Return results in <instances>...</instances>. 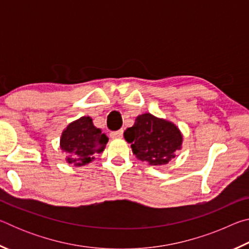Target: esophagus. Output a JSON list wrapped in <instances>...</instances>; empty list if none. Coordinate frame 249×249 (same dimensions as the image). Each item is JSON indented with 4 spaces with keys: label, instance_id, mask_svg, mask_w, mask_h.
Listing matches in <instances>:
<instances>
[{
    "label": "esophagus",
    "instance_id": "obj_1",
    "mask_svg": "<svg viewBox=\"0 0 249 249\" xmlns=\"http://www.w3.org/2000/svg\"><path fill=\"white\" fill-rule=\"evenodd\" d=\"M109 136L112 138H121L123 136V129H120V130H116V132H112L109 134Z\"/></svg>",
    "mask_w": 249,
    "mask_h": 249
}]
</instances>
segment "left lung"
Listing matches in <instances>:
<instances>
[{
	"instance_id": "1",
	"label": "left lung",
	"mask_w": 249,
	"mask_h": 249,
	"mask_svg": "<svg viewBox=\"0 0 249 249\" xmlns=\"http://www.w3.org/2000/svg\"><path fill=\"white\" fill-rule=\"evenodd\" d=\"M133 154L151 166L166 165L181 149L182 134L171 122L158 119L150 113L138 115L132 127L124 132Z\"/></svg>"
}]
</instances>
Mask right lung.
Wrapping results in <instances>:
<instances>
[{"mask_svg":"<svg viewBox=\"0 0 249 249\" xmlns=\"http://www.w3.org/2000/svg\"><path fill=\"white\" fill-rule=\"evenodd\" d=\"M108 141L107 135L96 128L90 116H82L70 123L62 132L60 148L66 153V160L74 166H84L102 153Z\"/></svg>","mask_w":249,"mask_h":249,"instance_id":"add662e5","label":"right lung"}]
</instances>
